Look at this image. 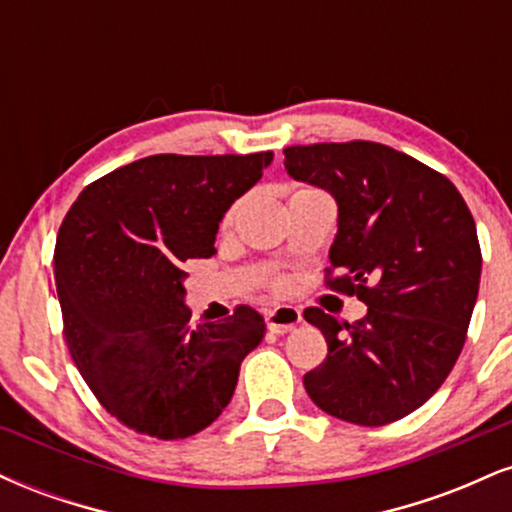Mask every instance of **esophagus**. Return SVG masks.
<instances>
[{"instance_id": "obj_1", "label": "esophagus", "mask_w": 512, "mask_h": 512, "mask_svg": "<svg viewBox=\"0 0 512 512\" xmlns=\"http://www.w3.org/2000/svg\"><path fill=\"white\" fill-rule=\"evenodd\" d=\"M298 322H301V310L293 308V305H279L267 313V327L274 334L291 332Z\"/></svg>"}]
</instances>
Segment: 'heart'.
I'll return each mask as SVG.
<instances>
[{"instance_id":"b5f03b06","label":"heart","mask_w":512,"mask_h":512,"mask_svg":"<svg viewBox=\"0 0 512 512\" xmlns=\"http://www.w3.org/2000/svg\"><path fill=\"white\" fill-rule=\"evenodd\" d=\"M315 192H320V190H313V187H296V190H293V195H291V197H298V195H315ZM238 209H240V202L233 204V207L228 209L226 214H223V219H221V226H223V228L231 226L233 219H236Z\"/></svg>"}]
</instances>
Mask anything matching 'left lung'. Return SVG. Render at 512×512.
Here are the masks:
<instances>
[{
  "mask_svg": "<svg viewBox=\"0 0 512 512\" xmlns=\"http://www.w3.org/2000/svg\"><path fill=\"white\" fill-rule=\"evenodd\" d=\"M284 154L291 178L337 199L325 286L368 305L351 325L305 308L327 342L325 361L303 375L305 392L349 424L404 419L445 383L467 339L481 274L472 211L443 173L385 144Z\"/></svg>",
  "mask_w": 512,
  "mask_h": 512,
  "instance_id": "obj_1",
  "label": "left lung"
}]
</instances>
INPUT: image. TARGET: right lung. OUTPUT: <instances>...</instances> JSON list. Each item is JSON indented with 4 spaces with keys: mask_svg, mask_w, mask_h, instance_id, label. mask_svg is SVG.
I'll return each mask as SVG.
<instances>
[{
    "mask_svg": "<svg viewBox=\"0 0 512 512\" xmlns=\"http://www.w3.org/2000/svg\"><path fill=\"white\" fill-rule=\"evenodd\" d=\"M272 151L156 154L93 180L64 216L55 281L81 378L122 426L182 440L219 419L264 317L236 305L190 325L185 264L216 252L219 221L262 178Z\"/></svg>",
    "mask_w": 512,
    "mask_h": 512,
    "instance_id": "obj_1",
    "label": "right lung"
}]
</instances>
